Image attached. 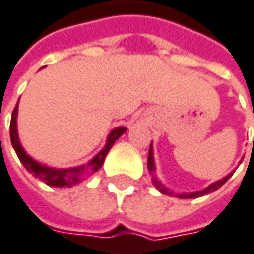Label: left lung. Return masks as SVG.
I'll use <instances>...</instances> for the list:
<instances>
[{
	"label": "left lung",
	"instance_id": "1",
	"mask_svg": "<svg viewBox=\"0 0 254 254\" xmlns=\"http://www.w3.org/2000/svg\"><path fill=\"white\" fill-rule=\"evenodd\" d=\"M148 169L149 173L152 175V185L159 190L162 194H168V196H176V197H179V199H194V197H200V196H203V194H209V193L215 192L222 185H225V183L229 181V178L235 173V172H230L227 176H225L223 179H220V181H216V182L210 183L207 188H204L202 190H197V192H190V193H181V194H175L173 192L169 190V188H166L165 185H162L159 179H158V176H156V165H155V159H153V148H152V143H150V148H149V156H148Z\"/></svg>",
	"mask_w": 254,
	"mask_h": 254
}]
</instances>
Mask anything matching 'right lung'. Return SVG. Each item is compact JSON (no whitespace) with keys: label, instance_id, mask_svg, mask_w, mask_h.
Returning a JSON list of instances; mask_svg holds the SVG:
<instances>
[{"label":"right lung","instance_id":"1","mask_svg":"<svg viewBox=\"0 0 254 254\" xmlns=\"http://www.w3.org/2000/svg\"><path fill=\"white\" fill-rule=\"evenodd\" d=\"M17 116H18V104L12 112V118H11V127H9V135H11V143L12 148L15 149L17 156L21 160V163L25 166L31 175H34L35 178H38L39 181L45 182L50 186L54 188H71L73 185H78L88 178L89 175H92L95 172L101 169V166L104 165L108 152L114 146L116 139L121 138L125 132L127 127H118L111 130V133L106 138V143L104 148L101 149L92 159L88 163H83L79 166H73V168H64V169H58V168H51L44 163H39L34 158H31L25 152V149L22 148L21 142H19V136H18V127H17Z\"/></svg>","mask_w":254,"mask_h":254}]
</instances>
